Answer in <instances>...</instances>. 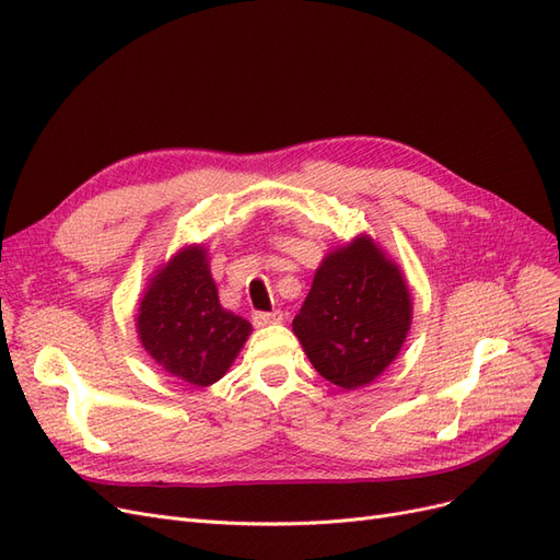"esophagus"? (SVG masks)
<instances>
[{"label": "esophagus", "mask_w": 560, "mask_h": 560, "mask_svg": "<svg viewBox=\"0 0 560 560\" xmlns=\"http://www.w3.org/2000/svg\"><path fill=\"white\" fill-rule=\"evenodd\" d=\"M282 311H273V313H254L252 315V322L254 327H268V325H278V322H282Z\"/></svg>", "instance_id": "34e87169"}]
</instances>
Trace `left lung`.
<instances>
[{"instance_id": "1", "label": "left lung", "mask_w": 560, "mask_h": 560, "mask_svg": "<svg viewBox=\"0 0 560 560\" xmlns=\"http://www.w3.org/2000/svg\"><path fill=\"white\" fill-rule=\"evenodd\" d=\"M411 313L399 266L369 235H358L319 264L292 327L322 378L358 389L395 362Z\"/></svg>"}]
</instances>
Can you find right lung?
<instances>
[{
	"label": "right lung",
	"mask_w": 560,
	"mask_h": 560,
	"mask_svg": "<svg viewBox=\"0 0 560 560\" xmlns=\"http://www.w3.org/2000/svg\"><path fill=\"white\" fill-rule=\"evenodd\" d=\"M249 334V322L219 303L202 245L184 247L159 268L140 301L142 348L167 374L196 387L222 378Z\"/></svg>",
	"instance_id": "add662e5"
}]
</instances>
